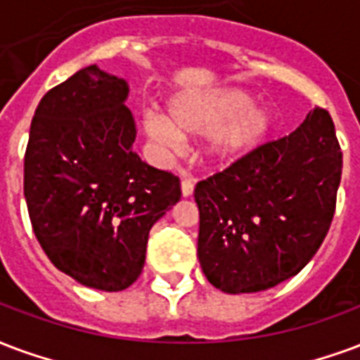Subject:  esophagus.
Instances as JSON below:
<instances>
[{
    "instance_id": "obj_1",
    "label": "esophagus",
    "mask_w": 360,
    "mask_h": 360,
    "mask_svg": "<svg viewBox=\"0 0 360 360\" xmlns=\"http://www.w3.org/2000/svg\"><path fill=\"white\" fill-rule=\"evenodd\" d=\"M194 191V183L193 181H188V179H183L181 181V194L183 196H191Z\"/></svg>"
}]
</instances>
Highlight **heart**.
Here are the masks:
<instances>
[{"mask_svg": "<svg viewBox=\"0 0 360 360\" xmlns=\"http://www.w3.org/2000/svg\"><path fill=\"white\" fill-rule=\"evenodd\" d=\"M169 118L143 114L146 137L164 150H179L183 135H202L204 154L214 162H229L254 150L267 141L273 129L269 108L254 105V97L242 89L185 91L169 98Z\"/></svg>", "mask_w": 360, "mask_h": 360, "instance_id": "1", "label": "heart"}]
</instances>
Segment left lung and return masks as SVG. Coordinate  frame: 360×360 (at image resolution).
Instances as JSON below:
<instances>
[{
    "instance_id": "1",
    "label": "left lung",
    "mask_w": 360,
    "mask_h": 360,
    "mask_svg": "<svg viewBox=\"0 0 360 360\" xmlns=\"http://www.w3.org/2000/svg\"><path fill=\"white\" fill-rule=\"evenodd\" d=\"M342 148L328 110L200 181L198 259L227 294L273 288L316 254L336 212Z\"/></svg>"
}]
</instances>
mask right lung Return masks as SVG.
<instances>
[{"label":"right lung","instance_id":"right-lung-1","mask_svg":"<svg viewBox=\"0 0 360 360\" xmlns=\"http://www.w3.org/2000/svg\"><path fill=\"white\" fill-rule=\"evenodd\" d=\"M127 84L91 65L45 93L24 154L32 229L58 271L120 292L145 265L148 231L179 202L177 175L141 162Z\"/></svg>","mask_w":360,"mask_h":360}]
</instances>
